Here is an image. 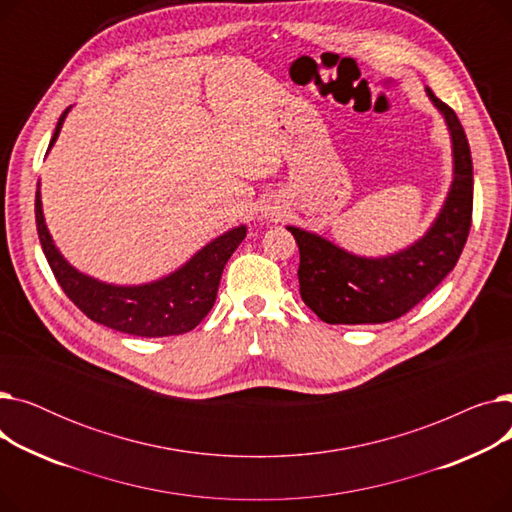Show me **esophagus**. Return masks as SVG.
<instances>
[{
  "label": "esophagus",
  "mask_w": 512,
  "mask_h": 512,
  "mask_svg": "<svg viewBox=\"0 0 512 512\" xmlns=\"http://www.w3.org/2000/svg\"><path fill=\"white\" fill-rule=\"evenodd\" d=\"M265 213H267V215H278L280 209H278V207H272V205H267V207H265Z\"/></svg>",
  "instance_id": "34e87169"
}]
</instances>
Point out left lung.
<instances>
[{
	"instance_id": "1",
	"label": "left lung",
	"mask_w": 512,
	"mask_h": 512,
	"mask_svg": "<svg viewBox=\"0 0 512 512\" xmlns=\"http://www.w3.org/2000/svg\"><path fill=\"white\" fill-rule=\"evenodd\" d=\"M444 114L454 147V180L429 232L413 247L382 259L346 253L311 232L288 226L299 245L303 303L326 324H384L409 313L459 261L473 218V161L454 110L427 87Z\"/></svg>"
}]
</instances>
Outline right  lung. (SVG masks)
<instances>
[{
	"label": "right lung",
	"instance_id": "1",
	"mask_svg": "<svg viewBox=\"0 0 512 512\" xmlns=\"http://www.w3.org/2000/svg\"><path fill=\"white\" fill-rule=\"evenodd\" d=\"M66 112L58 120L49 147L58 139ZM35 220L47 263L66 297L97 324L143 338L176 336L197 328L218 297L224 265L247 234V228L240 226L215 238L164 280L145 286H112L76 272L60 255L43 220L39 191Z\"/></svg>",
	"mask_w": 512,
	"mask_h": 512
}]
</instances>
